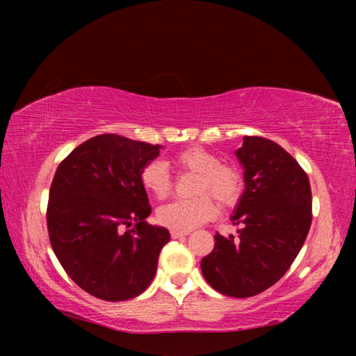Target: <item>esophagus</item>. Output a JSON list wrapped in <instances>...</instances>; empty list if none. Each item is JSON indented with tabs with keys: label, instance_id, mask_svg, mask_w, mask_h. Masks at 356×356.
Returning <instances> with one entry per match:
<instances>
[{
	"label": "esophagus",
	"instance_id": "obj_1",
	"mask_svg": "<svg viewBox=\"0 0 356 356\" xmlns=\"http://www.w3.org/2000/svg\"><path fill=\"white\" fill-rule=\"evenodd\" d=\"M185 236H188V231H176V229H171L172 238H182Z\"/></svg>",
	"mask_w": 356,
	"mask_h": 356
}]
</instances>
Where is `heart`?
<instances>
[{
    "mask_svg": "<svg viewBox=\"0 0 356 356\" xmlns=\"http://www.w3.org/2000/svg\"><path fill=\"white\" fill-rule=\"evenodd\" d=\"M176 165L186 171L196 172L195 197L177 200L156 210V220L176 231H191L202 222L212 220L216 215V206L212 195L222 206L231 207L236 204L243 190L242 174L236 166L229 163H218V156L202 147H188L176 155ZM141 184L144 190L155 196L156 200H165L172 190V179L165 161L154 160L143 168ZM207 192V195L203 193Z\"/></svg>",
    "mask_w": 356,
    "mask_h": 356,
    "instance_id": "b5f03b06",
    "label": "heart"
}]
</instances>
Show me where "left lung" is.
Masks as SVG:
<instances>
[{
    "label": "left lung",
    "instance_id": "1",
    "mask_svg": "<svg viewBox=\"0 0 356 356\" xmlns=\"http://www.w3.org/2000/svg\"><path fill=\"white\" fill-rule=\"evenodd\" d=\"M245 191L232 215L238 236H215L201 270L216 292L246 298L282 278L303 246L312 221L311 185L297 160L280 144L245 136L237 149Z\"/></svg>",
    "mask_w": 356,
    "mask_h": 356
}]
</instances>
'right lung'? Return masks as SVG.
Masks as SVG:
<instances>
[{
	"instance_id": "right-lung-1",
	"label": "right lung",
	"mask_w": 356,
	"mask_h": 356,
	"mask_svg": "<svg viewBox=\"0 0 356 356\" xmlns=\"http://www.w3.org/2000/svg\"><path fill=\"white\" fill-rule=\"evenodd\" d=\"M161 146L114 134L94 136L59 163L50 186L47 227L51 248L72 281L106 301L143 293L170 242L152 212L141 171ZM124 225L131 227L124 233Z\"/></svg>"
}]
</instances>
